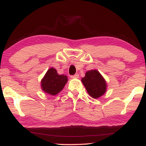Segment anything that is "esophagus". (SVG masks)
I'll list each match as a JSON object with an SVG mask.
<instances>
[{
	"instance_id": "esophagus-1",
	"label": "esophagus",
	"mask_w": 146,
	"mask_h": 146,
	"mask_svg": "<svg viewBox=\"0 0 146 146\" xmlns=\"http://www.w3.org/2000/svg\"><path fill=\"white\" fill-rule=\"evenodd\" d=\"M71 78H79V75L78 74H75L73 75H71Z\"/></svg>"
}]
</instances>
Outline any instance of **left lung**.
I'll use <instances>...</instances> for the list:
<instances>
[{
	"instance_id": "left-lung-1",
	"label": "left lung",
	"mask_w": 146,
	"mask_h": 146,
	"mask_svg": "<svg viewBox=\"0 0 146 146\" xmlns=\"http://www.w3.org/2000/svg\"><path fill=\"white\" fill-rule=\"evenodd\" d=\"M82 82L90 97L99 98L105 93L106 90V82L104 78L97 70L87 71L85 77L82 79Z\"/></svg>"
}]
</instances>
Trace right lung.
<instances>
[{"label": "right lung", "instance_id": "add662e5", "mask_svg": "<svg viewBox=\"0 0 146 146\" xmlns=\"http://www.w3.org/2000/svg\"><path fill=\"white\" fill-rule=\"evenodd\" d=\"M67 81L66 75H59L56 68L52 67L48 70L42 79V90L49 95H56L63 89Z\"/></svg>", "mask_w": 146, "mask_h": 146}]
</instances>
